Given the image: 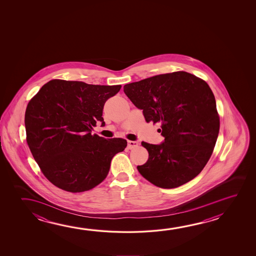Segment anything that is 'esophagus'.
I'll use <instances>...</instances> for the list:
<instances>
[{"mask_svg": "<svg viewBox=\"0 0 256 256\" xmlns=\"http://www.w3.org/2000/svg\"><path fill=\"white\" fill-rule=\"evenodd\" d=\"M138 146V142L136 141H128V149H134L136 147Z\"/></svg>", "mask_w": 256, "mask_h": 256, "instance_id": "esophagus-1", "label": "esophagus"}]
</instances>
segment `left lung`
Instances as JSON below:
<instances>
[{"label":"left lung","mask_w":256,"mask_h":256,"mask_svg":"<svg viewBox=\"0 0 256 256\" xmlns=\"http://www.w3.org/2000/svg\"><path fill=\"white\" fill-rule=\"evenodd\" d=\"M146 122L160 123L164 142H142L149 157L139 173L162 188L192 180L208 162L220 130L216 101L206 81L184 72L154 76L124 86Z\"/></svg>","instance_id":"left-lung-1"}]
</instances>
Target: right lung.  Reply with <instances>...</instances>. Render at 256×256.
Listing matches in <instances>:
<instances>
[{"instance_id":"obj_1","label":"right lung","mask_w":256,"mask_h":256,"mask_svg":"<svg viewBox=\"0 0 256 256\" xmlns=\"http://www.w3.org/2000/svg\"><path fill=\"white\" fill-rule=\"evenodd\" d=\"M122 86L50 80L28 102L26 142L50 183L72 193L94 188L104 180L110 162L124 151L126 140L91 134L97 122L104 126L106 101Z\"/></svg>"}]
</instances>
